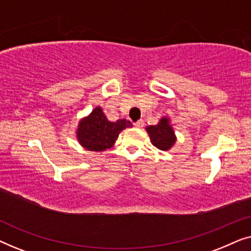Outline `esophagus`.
I'll use <instances>...</instances> for the list:
<instances>
[{
	"label": "esophagus",
	"instance_id": "1",
	"mask_svg": "<svg viewBox=\"0 0 251 251\" xmlns=\"http://www.w3.org/2000/svg\"><path fill=\"white\" fill-rule=\"evenodd\" d=\"M133 125H135L137 128H142V126H144V121H143V120H138V121H136L135 123H133Z\"/></svg>",
	"mask_w": 251,
	"mask_h": 251
}]
</instances>
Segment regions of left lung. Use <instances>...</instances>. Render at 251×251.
I'll use <instances>...</instances> for the list:
<instances>
[{"instance_id": "obj_1", "label": "left lung", "mask_w": 251, "mask_h": 251, "mask_svg": "<svg viewBox=\"0 0 251 251\" xmlns=\"http://www.w3.org/2000/svg\"><path fill=\"white\" fill-rule=\"evenodd\" d=\"M146 131L153 145L161 151L170 150L176 142V135L167 116H163L157 125L146 126Z\"/></svg>"}]
</instances>
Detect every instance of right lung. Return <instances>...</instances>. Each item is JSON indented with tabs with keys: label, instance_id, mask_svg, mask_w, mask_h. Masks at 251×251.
I'll use <instances>...</instances> for the list:
<instances>
[{
	"label": "right lung",
	"instance_id": "right-lung-1",
	"mask_svg": "<svg viewBox=\"0 0 251 251\" xmlns=\"http://www.w3.org/2000/svg\"><path fill=\"white\" fill-rule=\"evenodd\" d=\"M130 126H132L131 122L126 119H120L115 122L108 121L101 107L98 106L78 122L76 138L85 150L101 152L111 149L119 133Z\"/></svg>",
	"mask_w": 251,
	"mask_h": 251
}]
</instances>
